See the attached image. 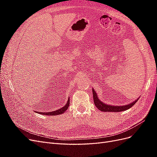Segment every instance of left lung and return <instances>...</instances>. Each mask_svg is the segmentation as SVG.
<instances>
[{"label":"left lung","mask_w":157,"mask_h":157,"mask_svg":"<svg viewBox=\"0 0 157 157\" xmlns=\"http://www.w3.org/2000/svg\"><path fill=\"white\" fill-rule=\"evenodd\" d=\"M92 93H93V98H94V102L95 105L96 106V107L99 109V110L103 112H121L123 111H126L127 109L131 108L139 99V98L137 99L136 101H134V102H132L131 103H129L128 105H122V106H114L111 105H107V104H105V103H103L101 101L99 100L96 92H95V90L94 89H92Z\"/></svg>","instance_id":"1"}]
</instances>
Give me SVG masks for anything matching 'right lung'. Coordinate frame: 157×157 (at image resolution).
Wrapping results in <instances>:
<instances>
[{"label":"right lung","mask_w":157,"mask_h":157,"mask_svg":"<svg viewBox=\"0 0 157 157\" xmlns=\"http://www.w3.org/2000/svg\"><path fill=\"white\" fill-rule=\"evenodd\" d=\"M69 98L68 99L67 102L66 103V105L63 107L62 108H61L59 109H58V110L56 111H52V112H48V113H42V112H38V113L41 114V115H60V114H63L67 109H68L69 106Z\"/></svg>","instance_id":"add662e5"}]
</instances>
